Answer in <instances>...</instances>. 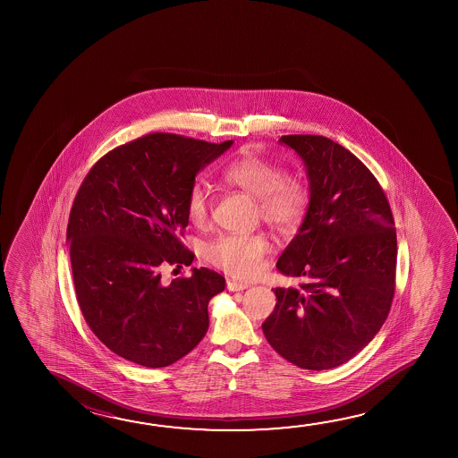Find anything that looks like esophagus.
Here are the masks:
<instances>
[{"label":"esophagus","mask_w":458,"mask_h":458,"mask_svg":"<svg viewBox=\"0 0 458 458\" xmlns=\"http://www.w3.org/2000/svg\"><path fill=\"white\" fill-rule=\"evenodd\" d=\"M248 284L240 283V281H234V279H228V281H226V289L232 291V293H240V291H244V289H248Z\"/></svg>","instance_id":"esophagus-1"}]
</instances>
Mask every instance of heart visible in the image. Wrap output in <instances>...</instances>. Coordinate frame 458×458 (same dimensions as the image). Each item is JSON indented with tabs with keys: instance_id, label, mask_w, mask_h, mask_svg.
I'll return each mask as SVG.
<instances>
[{
	"instance_id": "obj_1",
	"label": "heart",
	"mask_w": 458,
	"mask_h": 458,
	"mask_svg": "<svg viewBox=\"0 0 458 458\" xmlns=\"http://www.w3.org/2000/svg\"><path fill=\"white\" fill-rule=\"evenodd\" d=\"M222 181L255 198L257 216L275 230L293 232L307 216L311 201L307 182L299 175L285 174L283 165L268 157H236L224 167ZM185 208L193 225L208 224L210 196L203 182H195L190 187ZM270 250V241L263 233L220 234L204 248V257L218 270L249 279L262 270L263 260Z\"/></svg>"
}]
</instances>
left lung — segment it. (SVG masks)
<instances>
[{
  "mask_svg": "<svg viewBox=\"0 0 458 458\" xmlns=\"http://www.w3.org/2000/svg\"><path fill=\"white\" fill-rule=\"evenodd\" d=\"M307 167L311 201L279 257L299 287H276L263 334L284 360L310 370L337 368L377 335L396 287V230L374 174L323 135H283Z\"/></svg>",
  "mask_w": 458,
  "mask_h": 458,
  "instance_id": "8db88e82",
  "label": "left lung"
}]
</instances>
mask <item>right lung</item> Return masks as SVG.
I'll return each instance as SVG.
<instances>
[{
  "label": "right lung",
  "instance_id": "obj_1",
  "mask_svg": "<svg viewBox=\"0 0 458 458\" xmlns=\"http://www.w3.org/2000/svg\"><path fill=\"white\" fill-rule=\"evenodd\" d=\"M232 143L153 132L108 151L84 177L67 226L76 301L121 358L165 368L206 335L208 305L225 277L203 267L165 285L159 270L193 262L181 241L188 190Z\"/></svg>",
  "mask_w": 458,
  "mask_h": 458
}]
</instances>
